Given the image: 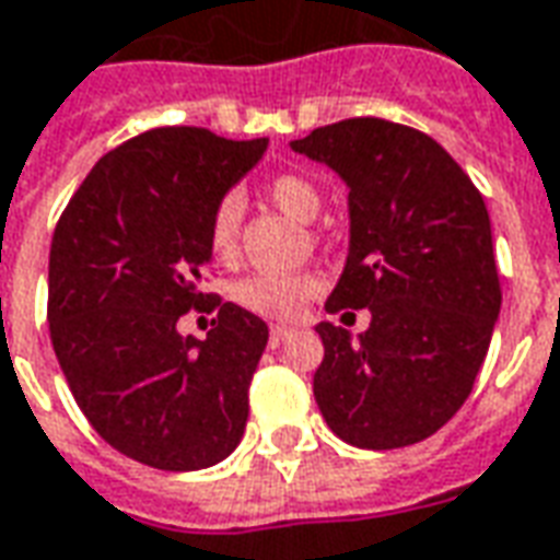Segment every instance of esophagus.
Wrapping results in <instances>:
<instances>
[{"label":"esophagus","instance_id":"34e87169","mask_svg":"<svg viewBox=\"0 0 560 560\" xmlns=\"http://www.w3.org/2000/svg\"><path fill=\"white\" fill-rule=\"evenodd\" d=\"M291 336H293V327H284V324H276V327L269 330V346L279 348L281 342H288Z\"/></svg>","mask_w":560,"mask_h":560}]
</instances>
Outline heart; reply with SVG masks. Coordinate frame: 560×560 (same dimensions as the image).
<instances>
[{
    "label": "heart",
    "mask_w": 560,
    "mask_h": 560,
    "mask_svg": "<svg viewBox=\"0 0 560 560\" xmlns=\"http://www.w3.org/2000/svg\"><path fill=\"white\" fill-rule=\"evenodd\" d=\"M269 199L279 206L281 212L291 214L300 224H312L320 212L318 187L296 172H281L267 187ZM245 202L240 194H226L214 206L212 224H209V242L218 257H230L240 242V226ZM318 288V279L308 272H254L233 288V303L248 308L264 318H293L306 300Z\"/></svg>",
    "instance_id": "obj_1"
}]
</instances>
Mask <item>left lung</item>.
Returning <instances> with one entry per match:
<instances>
[{
    "instance_id": "8db88e82",
    "label": "left lung",
    "mask_w": 560,
    "mask_h": 560,
    "mask_svg": "<svg viewBox=\"0 0 560 560\" xmlns=\"http://www.w3.org/2000/svg\"><path fill=\"white\" fill-rule=\"evenodd\" d=\"M348 187V257L327 312L370 308L351 336L320 320L315 402L358 448H402L443 428L470 397L500 315L482 194L443 144L378 117L293 139Z\"/></svg>"
}]
</instances>
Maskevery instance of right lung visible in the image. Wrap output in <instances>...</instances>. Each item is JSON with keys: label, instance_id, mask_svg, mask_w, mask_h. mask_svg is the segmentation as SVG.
Masks as SVG:
<instances>
[{"label": "right lung", "instance_id": "1", "mask_svg": "<svg viewBox=\"0 0 560 560\" xmlns=\"http://www.w3.org/2000/svg\"><path fill=\"white\" fill-rule=\"evenodd\" d=\"M269 139L230 142L160 127L108 151L69 199L48 267L50 342L72 397L120 455L187 472L245 433L248 385L269 327L202 293L214 206ZM218 307L206 340L177 334L187 307Z\"/></svg>", "mask_w": 560, "mask_h": 560}]
</instances>
